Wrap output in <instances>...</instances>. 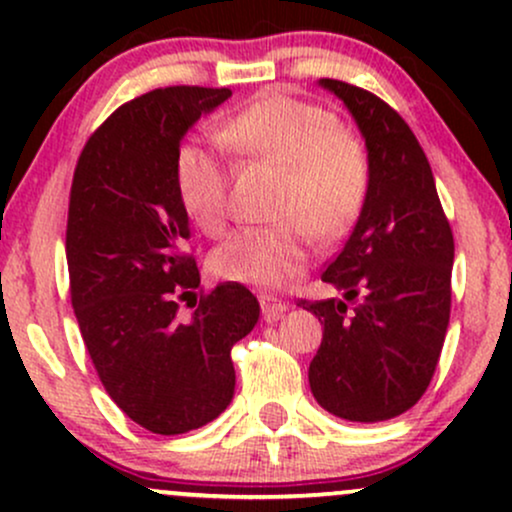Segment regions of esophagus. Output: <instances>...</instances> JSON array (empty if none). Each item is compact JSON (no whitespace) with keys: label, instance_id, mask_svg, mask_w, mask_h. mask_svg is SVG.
I'll return each mask as SVG.
<instances>
[{"label":"esophagus","instance_id":"34e87169","mask_svg":"<svg viewBox=\"0 0 512 512\" xmlns=\"http://www.w3.org/2000/svg\"><path fill=\"white\" fill-rule=\"evenodd\" d=\"M260 305H262L264 320L267 322H276L279 317L286 315V310H289V303L281 301V298H276L274 293H262Z\"/></svg>","mask_w":512,"mask_h":512}]
</instances>
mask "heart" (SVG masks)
Wrapping results in <instances>:
<instances>
[{"mask_svg":"<svg viewBox=\"0 0 512 512\" xmlns=\"http://www.w3.org/2000/svg\"><path fill=\"white\" fill-rule=\"evenodd\" d=\"M231 154L281 168L272 207L276 226L233 233L211 255V272L250 286H281L313 260V236H344L368 199L370 156L361 137L339 127L322 105L286 91H267L214 129ZM175 187L199 231L221 236L231 216V178L219 154L180 146Z\"/></svg>","mask_w":512,"mask_h":512,"instance_id":"1","label":"heart"}]
</instances>
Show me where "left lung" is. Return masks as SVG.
<instances>
[{
  "mask_svg": "<svg viewBox=\"0 0 512 512\" xmlns=\"http://www.w3.org/2000/svg\"><path fill=\"white\" fill-rule=\"evenodd\" d=\"M320 84L366 137L370 190L354 233L322 272L355 310L337 298L298 301L325 327L308 378L322 409L373 424L404 414L431 385L450 322L455 240L431 163L402 115L361 86Z\"/></svg>",
  "mask_w": 512,
  "mask_h": 512,
  "instance_id": "8db88e82",
  "label": "left lung"
}]
</instances>
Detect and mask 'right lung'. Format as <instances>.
<instances>
[{
	"instance_id": "obj_1",
	"label": "right lung",
	"mask_w": 512,
	"mask_h": 512,
	"mask_svg": "<svg viewBox=\"0 0 512 512\" xmlns=\"http://www.w3.org/2000/svg\"><path fill=\"white\" fill-rule=\"evenodd\" d=\"M231 88L168 86L115 110L88 137L67 214L69 296L93 368L134 424L178 436L209 424L236 390L231 349L260 303L238 281L199 291L175 187L180 139Z\"/></svg>"
}]
</instances>
